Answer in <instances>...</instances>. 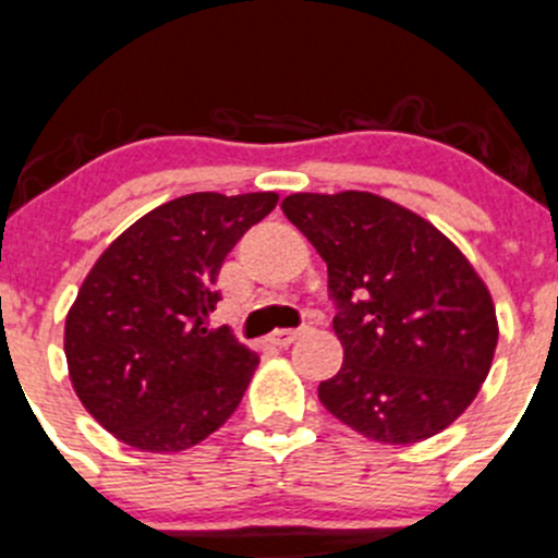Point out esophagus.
Instances as JSON below:
<instances>
[{
	"label": "esophagus",
	"instance_id": "obj_1",
	"mask_svg": "<svg viewBox=\"0 0 558 558\" xmlns=\"http://www.w3.org/2000/svg\"><path fill=\"white\" fill-rule=\"evenodd\" d=\"M299 337H302V331H294V328H280V331H272L269 342H272L275 348H291Z\"/></svg>",
	"mask_w": 558,
	"mask_h": 558
}]
</instances>
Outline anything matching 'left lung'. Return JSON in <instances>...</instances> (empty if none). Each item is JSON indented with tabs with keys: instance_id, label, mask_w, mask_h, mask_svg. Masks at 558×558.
<instances>
[{
	"instance_id": "8db88e82",
	"label": "left lung",
	"mask_w": 558,
	"mask_h": 558,
	"mask_svg": "<svg viewBox=\"0 0 558 558\" xmlns=\"http://www.w3.org/2000/svg\"><path fill=\"white\" fill-rule=\"evenodd\" d=\"M328 267L342 368L320 403L379 444H417L478 396L497 348L489 289L427 219L372 192L280 203Z\"/></svg>"
}]
</instances>
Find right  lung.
Listing matches in <instances>:
<instances>
[{
    "instance_id": "add662e5",
    "label": "right lung",
    "mask_w": 558,
    "mask_h": 558,
    "mask_svg": "<svg viewBox=\"0 0 558 558\" xmlns=\"http://www.w3.org/2000/svg\"><path fill=\"white\" fill-rule=\"evenodd\" d=\"M275 192H195L141 216L98 256L66 315L63 350L82 407L141 451L190 449L238 409L259 366L210 328L216 278Z\"/></svg>"
}]
</instances>
